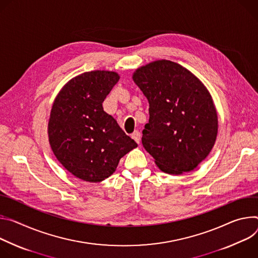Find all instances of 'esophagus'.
<instances>
[{
    "label": "esophagus",
    "mask_w": 258,
    "mask_h": 258,
    "mask_svg": "<svg viewBox=\"0 0 258 258\" xmlns=\"http://www.w3.org/2000/svg\"><path fill=\"white\" fill-rule=\"evenodd\" d=\"M132 138L137 142V144H140V141H141V138H140V132H138V131H134L133 133H132Z\"/></svg>",
    "instance_id": "1"
}]
</instances>
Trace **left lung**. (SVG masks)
<instances>
[{
  "label": "left lung",
  "instance_id": "obj_1",
  "mask_svg": "<svg viewBox=\"0 0 258 258\" xmlns=\"http://www.w3.org/2000/svg\"><path fill=\"white\" fill-rule=\"evenodd\" d=\"M133 81L150 106L142 146L166 173L194 170L209 155L217 135V114L205 86L186 69L165 59L141 67Z\"/></svg>",
  "mask_w": 258,
  "mask_h": 258
}]
</instances>
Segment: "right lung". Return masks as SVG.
I'll list each match as a JSON object with an SVG mask.
<instances>
[{"instance_id":"right-lung-1","label":"right lung","mask_w":258,"mask_h":258,"mask_svg":"<svg viewBox=\"0 0 258 258\" xmlns=\"http://www.w3.org/2000/svg\"><path fill=\"white\" fill-rule=\"evenodd\" d=\"M117 73L94 71L71 80L57 95L50 114L51 149L76 177L99 182L110 176L127 153L137 147L102 102L119 81Z\"/></svg>"}]
</instances>
